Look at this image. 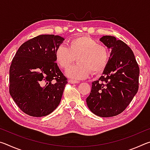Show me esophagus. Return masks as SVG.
Returning <instances> with one entry per match:
<instances>
[{
    "label": "esophagus",
    "mask_w": 150,
    "mask_h": 150,
    "mask_svg": "<svg viewBox=\"0 0 150 150\" xmlns=\"http://www.w3.org/2000/svg\"><path fill=\"white\" fill-rule=\"evenodd\" d=\"M68 82H69V83H71V84H75V83H78L79 81L74 80V79H69L68 80Z\"/></svg>",
    "instance_id": "34e87169"
}]
</instances>
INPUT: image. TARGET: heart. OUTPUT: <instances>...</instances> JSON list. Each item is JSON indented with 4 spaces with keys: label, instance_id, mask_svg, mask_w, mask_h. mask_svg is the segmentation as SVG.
I'll return each instance as SVG.
<instances>
[{
    "label": "heart",
    "instance_id": "1",
    "mask_svg": "<svg viewBox=\"0 0 150 150\" xmlns=\"http://www.w3.org/2000/svg\"><path fill=\"white\" fill-rule=\"evenodd\" d=\"M109 52L107 47L98 44L95 40L87 35H81L69 40V46L61 45L55 52L57 64L62 69H67L75 60L77 62L66 70L67 77L74 79H83L91 73L98 74L108 65Z\"/></svg>",
    "mask_w": 150,
    "mask_h": 150
}]
</instances>
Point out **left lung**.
Returning <instances> with one entry per match:
<instances>
[{"label":"left lung","instance_id":"obj_1","mask_svg":"<svg viewBox=\"0 0 150 150\" xmlns=\"http://www.w3.org/2000/svg\"><path fill=\"white\" fill-rule=\"evenodd\" d=\"M100 40L111 53L103 75L92 83L86 102L95 115L111 117L122 112L138 92L139 69L132 50L124 42L111 35Z\"/></svg>","mask_w":150,"mask_h":150}]
</instances>
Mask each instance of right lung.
I'll list each match as a JSON object with an SVG mask.
<instances>
[{
	"label": "right lung",
	"mask_w": 150,
	"mask_h": 150,
	"mask_svg": "<svg viewBox=\"0 0 150 150\" xmlns=\"http://www.w3.org/2000/svg\"><path fill=\"white\" fill-rule=\"evenodd\" d=\"M63 40L40 35L21 45L12 61L10 95L28 115L47 116L60 103L67 79L55 63V52Z\"/></svg>",
	"instance_id": "1"
}]
</instances>
